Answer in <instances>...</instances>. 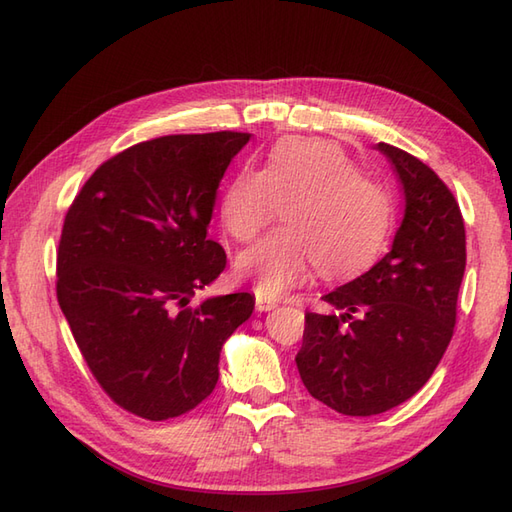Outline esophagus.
<instances>
[{"label":"esophagus","mask_w":512,"mask_h":512,"mask_svg":"<svg viewBox=\"0 0 512 512\" xmlns=\"http://www.w3.org/2000/svg\"><path fill=\"white\" fill-rule=\"evenodd\" d=\"M278 304L273 302V299H267V297H256V310H260V313H267V310H273Z\"/></svg>","instance_id":"34e87169"}]
</instances>
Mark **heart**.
Segmentation results:
<instances>
[{
  "label": "heart",
  "instance_id": "obj_1",
  "mask_svg": "<svg viewBox=\"0 0 512 512\" xmlns=\"http://www.w3.org/2000/svg\"><path fill=\"white\" fill-rule=\"evenodd\" d=\"M267 234L234 263L236 276L260 297H282L308 280L313 265L323 276H347L371 263L391 226L389 195L360 176L341 147L313 139H286L271 149L263 171L243 167L221 197V223L236 241Z\"/></svg>",
  "mask_w": 512,
  "mask_h": 512
}]
</instances>
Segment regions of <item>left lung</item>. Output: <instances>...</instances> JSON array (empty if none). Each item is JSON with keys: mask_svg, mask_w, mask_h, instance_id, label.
I'll return each instance as SVG.
<instances>
[{"mask_svg": "<svg viewBox=\"0 0 512 512\" xmlns=\"http://www.w3.org/2000/svg\"><path fill=\"white\" fill-rule=\"evenodd\" d=\"M376 149L402 182L404 221L380 263L323 295L336 313H306L295 356L308 393L350 417L400 406L430 380L452 341L467 263L465 221L445 182L400 147Z\"/></svg>", "mask_w": 512, "mask_h": 512, "instance_id": "1", "label": "left lung"}]
</instances>
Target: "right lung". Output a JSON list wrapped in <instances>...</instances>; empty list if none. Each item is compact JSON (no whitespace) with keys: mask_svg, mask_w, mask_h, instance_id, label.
I'll return each mask as SVG.
<instances>
[{"mask_svg":"<svg viewBox=\"0 0 512 512\" xmlns=\"http://www.w3.org/2000/svg\"><path fill=\"white\" fill-rule=\"evenodd\" d=\"M247 132L171 134L108 158L62 226L56 295L108 397L149 421L189 413L213 393L219 354L254 297L189 306L219 278L226 252L208 239L219 182Z\"/></svg>","mask_w":512,"mask_h":512,"instance_id":"1","label":"right lung"}]
</instances>
